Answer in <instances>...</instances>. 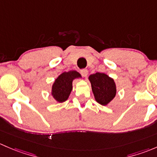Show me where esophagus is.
I'll use <instances>...</instances> for the list:
<instances>
[{
  "instance_id": "obj_1",
  "label": "esophagus",
  "mask_w": 157,
  "mask_h": 157,
  "mask_svg": "<svg viewBox=\"0 0 157 157\" xmlns=\"http://www.w3.org/2000/svg\"><path fill=\"white\" fill-rule=\"evenodd\" d=\"M81 74H82V76L86 77L87 75H88V69H82V70H81Z\"/></svg>"
}]
</instances>
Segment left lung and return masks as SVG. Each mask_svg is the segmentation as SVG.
<instances>
[{"label":"left lung","mask_w":157,"mask_h":157,"mask_svg":"<svg viewBox=\"0 0 157 157\" xmlns=\"http://www.w3.org/2000/svg\"><path fill=\"white\" fill-rule=\"evenodd\" d=\"M92 91L98 103L106 106L115 98L116 86L114 80L106 74L96 72L89 76Z\"/></svg>","instance_id":"obj_1"}]
</instances>
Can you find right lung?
I'll list each match as a JSON object with an SVG mask.
<instances>
[{
  "label": "right lung",
  "mask_w": 157,
  "mask_h": 157,
  "mask_svg": "<svg viewBox=\"0 0 157 157\" xmlns=\"http://www.w3.org/2000/svg\"><path fill=\"white\" fill-rule=\"evenodd\" d=\"M81 77L80 74L74 70L60 74L52 85L51 94L53 98L59 103L67 101L72 90V81Z\"/></svg>",
  "instance_id": "add662e5"
}]
</instances>
